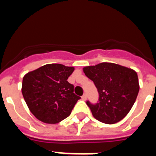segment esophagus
<instances>
[{
    "label": "esophagus",
    "instance_id": "1",
    "mask_svg": "<svg viewBox=\"0 0 156 156\" xmlns=\"http://www.w3.org/2000/svg\"><path fill=\"white\" fill-rule=\"evenodd\" d=\"M87 99V95L86 94H83L82 96V100H83V101H85Z\"/></svg>",
    "mask_w": 156,
    "mask_h": 156
}]
</instances>
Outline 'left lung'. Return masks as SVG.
<instances>
[{
  "label": "left lung",
  "mask_w": 156,
  "mask_h": 156,
  "mask_svg": "<svg viewBox=\"0 0 156 156\" xmlns=\"http://www.w3.org/2000/svg\"><path fill=\"white\" fill-rule=\"evenodd\" d=\"M99 94L98 102L87 101L92 115L98 121L113 124L122 119L134 104L139 92L137 73L120 65L102 62L83 68Z\"/></svg>",
  "instance_id": "8db88e82"
}]
</instances>
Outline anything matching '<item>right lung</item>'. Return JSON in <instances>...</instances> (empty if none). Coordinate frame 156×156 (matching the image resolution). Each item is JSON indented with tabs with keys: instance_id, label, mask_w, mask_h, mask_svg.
I'll return each mask as SVG.
<instances>
[{
	"instance_id": "1",
	"label": "right lung",
	"mask_w": 156,
	"mask_h": 156,
	"mask_svg": "<svg viewBox=\"0 0 156 156\" xmlns=\"http://www.w3.org/2000/svg\"><path fill=\"white\" fill-rule=\"evenodd\" d=\"M73 71V67L47 64L24 76L22 93L37 119L55 124L71 114L80 99L73 93V85L67 81Z\"/></svg>"
}]
</instances>
